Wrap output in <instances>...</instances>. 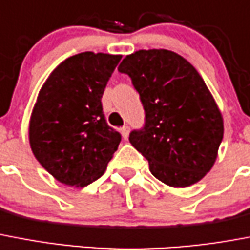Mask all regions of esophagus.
<instances>
[{
	"label": "esophagus",
	"mask_w": 250,
	"mask_h": 250,
	"mask_svg": "<svg viewBox=\"0 0 250 250\" xmlns=\"http://www.w3.org/2000/svg\"><path fill=\"white\" fill-rule=\"evenodd\" d=\"M120 131H121V135H123L124 139H127V137H129V126H123L120 129Z\"/></svg>",
	"instance_id": "obj_1"
}]
</instances>
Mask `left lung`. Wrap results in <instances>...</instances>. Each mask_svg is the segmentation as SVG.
Wrapping results in <instances>:
<instances>
[{
  "label": "left lung",
  "mask_w": 250,
  "mask_h": 250,
  "mask_svg": "<svg viewBox=\"0 0 250 250\" xmlns=\"http://www.w3.org/2000/svg\"><path fill=\"white\" fill-rule=\"evenodd\" d=\"M119 71L130 77L145 108V126L129 141L153 177L182 188L204 178L217 160L223 117L199 72L165 49L126 55Z\"/></svg>",
  "instance_id": "8db88e82"
}]
</instances>
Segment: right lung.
<instances>
[{
    "label": "right lung",
    "instance_id": "right-lung-1",
    "mask_svg": "<svg viewBox=\"0 0 250 250\" xmlns=\"http://www.w3.org/2000/svg\"><path fill=\"white\" fill-rule=\"evenodd\" d=\"M121 55L76 54L54 69L37 97L29 145L61 183L85 187L105 171L121 135L105 121L102 97Z\"/></svg>",
    "mask_w": 250,
    "mask_h": 250
}]
</instances>
